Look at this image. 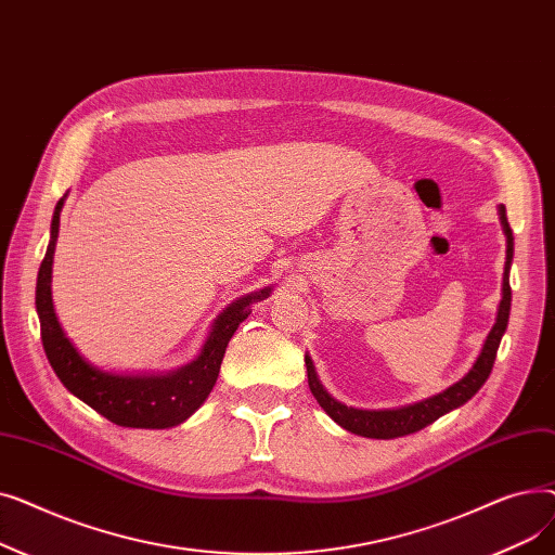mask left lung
Wrapping results in <instances>:
<instances>
[{
	"label": "left lung",
	"mask_w": 555,
	"mask_h": 555,
	"mask_svg": "<svg viewBox=\"0 0 555 555\" xmlns=\"http://www.w3.org/2000/svg\"><path fill=\"white\" fill-rule=\"evenodd\" d=\"M500 222L506 236V266H504V281H502V301L498 308V319L481 346V353L477 356L473 369L465 373L459 383L448 387L446 391L436 393L431 398L396 406V410H360V406H348L333 398L328 389L319 380V375L314 371L312 358L306 353V369H308V385L317 402L322 404V410L346 431L366 436V439H398V436L414 434L427 425H431L436 418H441L443 414L456 410V406L468 402L488 380V375L492 371L494 358H498V348L500 341L506 333L508 326V314H511V266H513V231L506 218V207L500 204L498 207Z\"/></svg>",
	"instance_id": "obj_1"
}]
</instances>
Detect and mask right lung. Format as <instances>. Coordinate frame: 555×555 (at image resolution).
Wrapping results in <instances>:
<instances>
[{
    "mask_svg": "<svg viewBox=\"0 0 555 555\" xmlns=\"http://www.w3.org/2000/svg\"><path fill=\"white\" fill-rule=\"evenodd\" d=\"M65 197L67 195H63L55 204L49 247L36 285V310L40 319L42 346L51 369L61 377V383L67 387L69 393H74L85 404H90L94 412H99L114 425L137 429H166L184 423L209 398L218 380L227 344L249 317L251 304L268 299L274 287L268 285L258 289V293L243 295L236 301H231L214 319L211 331L207 339H204L197 358L180 369L162 373L105 371L80 356L61 322H57L53 308L51 272Z\"/></svg>",
    "mask_w": 555,
    "mask_h": 555,
    "instance_id": "1",
    "label": "right lung"
}]
</instances>
